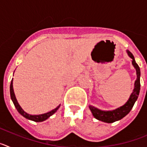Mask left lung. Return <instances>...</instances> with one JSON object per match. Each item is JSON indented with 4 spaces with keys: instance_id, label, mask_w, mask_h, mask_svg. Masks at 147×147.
<instances>
[{
    "instance_id": "1",
    "label": "left lung",
    "mask_w": 147,
    "mask_h": 147,
    "mask_svg": "<svg viewBox=\"0 0 147 147\" xmlns=\"http://www.w3.org/2000/svg\"><path fill=\"white\" fill-rule=\"evenodd\" d=\"M127 53L129 57L132 59V64L133 67L136 68V71L137 78L134 83V89L129 96V98H128L127 102L124 105H122L115 110H102L97 107H95L93 105H89V108L93 114V117L96 119L97 120L105 122V123H113L116 121L121 120L130 112L135 102L138 99V97L140 93V88H141V84H140L141 71H140L139 66L138 65L135 60L134 56L132 55V53L128 50H127Z\"/></svg>"
}]
</instances>
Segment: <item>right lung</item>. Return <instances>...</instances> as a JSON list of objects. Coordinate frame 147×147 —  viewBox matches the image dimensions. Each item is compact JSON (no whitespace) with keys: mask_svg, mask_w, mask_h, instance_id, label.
<instances>
[{"mask_svg":"<svg viewBox=\"0 0 147 147\" xmlns=\"http://www.w3.org/2000/svg\"><path fill=\"white\" fill-rule=\"evenodd\" d=\"M10 96H11V101H12L13 104L15 105V107H16L18 113H19L21 115H23V117L26 118V119H28V120L33 121L41 122L46 120V119H48L50 117L51 115H52L53 114L55 113L57 111L58 109L59 108V107H60V105H59V106H57L55 109L51 110L50 112H48L46 113L40 114V115H31V114L27 113L26 111H24V110L22 109V107H20V105H19V103L18 102V100H17L16 96H15V92H14V89H13V79L11 80V85H10Z\"/></svg>","mask_w":147,"mask_h":147,"instance_id":"add662e5","label":"right lung"}]
</instances>
